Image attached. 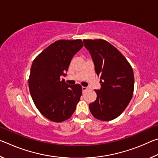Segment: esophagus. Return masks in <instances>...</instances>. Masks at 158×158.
<instances>
[{
	"mask_svg": "<svg viewBox=\"0 0 158 158\" xmlns=\"http://www.w3.org/2000/svg\"><path fill=\"white\" fill-rule=\"evenodd\" d=\"M88 89V88L87 87H84V86H82V90H83V92H84V91H85V90H86Z\"/></svg>",
	"mask_w": 158,
	"mask_h": 158,
	"instance_id": "34e87169",
	"label": "esophagus"
}]
</instances>
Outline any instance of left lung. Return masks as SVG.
I'll list each match as a JSON object with an SVG mask.
<instances>
[{"instance_id":"left-lung-1","label":"left lung","mask_w":158,"mask_h":158,"mask_svg":"<svg viewBox=\"0 0 158 158\" xmlns=\"http://www.w3.org/2000/svg\"><path fill=\"white\" fill-rule=\"evenodd\" d=\"M100 77V90L89 105L95 118L108 121L120 116L132 98L135 85L133 70L123 55L105 40H84Z\"/></svg>"}]
</instances>
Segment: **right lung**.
<instances>
[{
    "instance_id": "obj_1",
    "label": "right lung",
    "mask_w": 158,
    "mask_h": 158,
    "mask_svg": "<svg viewBox=\"0 0 158 158\" xmlns=\"http://www.w3.org/2000/svg\"><path fill=\"white\" fill-rule=\"evenodd\" d=\"M84 46L81 40L53 42L35 58L28 86L35 105L50 121L68 120L75 111L82 93L81 85H69L65 77L71 60Z\"/></svg>"
}]
</instances>
